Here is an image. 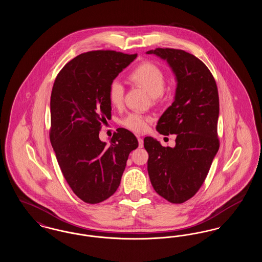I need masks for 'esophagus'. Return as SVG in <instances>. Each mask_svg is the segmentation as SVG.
Wrapping results in <instances>:
<instances>
[{"mask_svg": "<svg viewBox=\"0 0 262 262\" xmlns=\"http://www.w3.org/2000/svg\"><path fill=\"white\" fill-rule=\"evenodd\" d=\"M138 146L141 148V147H143V139L141 138V137H138Z\"/></svg>", "mask_w": 262, "mask_h": 262, "instance_id": "1", "label": "esophagus"}]
</instances>
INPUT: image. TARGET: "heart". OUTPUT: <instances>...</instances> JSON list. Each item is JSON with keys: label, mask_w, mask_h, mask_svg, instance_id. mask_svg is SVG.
Instances as JSON below:
<instances>
[{"label": "heart", "mask_w": 262, "mask_h": 262, "mask_svg": "<svg viewBox=\"0 0 262 262\" xmlns=\"http://www.w3.org/2000/svg\"><path fill=\"white\" fill-rule=\"evenodd\" d=\"M128 78L137 86L143 88L153 98L160 96L165 89V75L162 71L152 62H144L138 64L130 72ZM124 94L125 89L120 81L114 80L111 82L108 96L113 106L120 107L123 104ZM148 122L149 118L147 117L139 114H132L125 118L124 125L134 132L142 133L146 129Z\"/></svg>", "instance_id": "obj_1"}]
</instances>
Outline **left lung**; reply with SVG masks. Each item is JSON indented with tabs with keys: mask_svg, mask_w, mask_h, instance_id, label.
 Instances as JSON below:
<instances>
[{
	"mask_svg": "<svg viewBox=\"0 0 262 262\" xmlns=\"http://www.w3.org/2000/svg\"><path fill=\"white\" fill-rule=\"evenodd\" d=\"M166 61L177 82L174 102L158 120L156 130L177 135L174 147L144 138L147 171L155 191L172 203H183L202 186L219 149V96L208 68L195 56L177 49L146 52Z\"/></svg>",
	"mask_w": 262,
	"mask_h": 262,
	"instance_id": "obj_1",
	"label": "left lung"
}]
</instances>
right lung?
Masks as SVG:
<instances>
[{"mask_svg": "<svg viewBox=\"0 0 262 262\" xmlns=\"http://www.w3.org/2000/svg\"><path fill=\"white\" fill-rule=\"evenodd\" d=\"M137 54L92 51L78 55L59 73L51 94L50 140L69 186L86 203L109 199L120 186L136 136L118 128L110 144L101 141V124L111 119L113 80Z\"/></svg>", "mask_w": 262, "mask_h": 262, "instance_id": "add662e5", "label": "right lung"}]
</instances>
